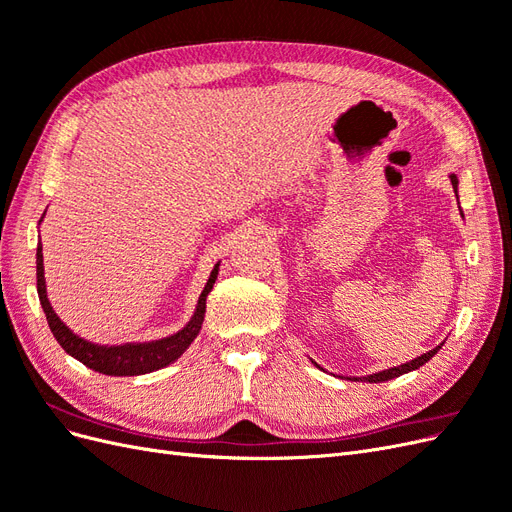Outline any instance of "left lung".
Listing matches in <instances>:
<instances>
[{"instance_id": "obj_1", "label": "left lung", "mask_w": 512, "mask_h": 512, "mask_svg": "<svg viewBox=\"0 0 512 512\" xmlns=\"http://www.w3.org/2000/svg\"><path fill=\"white\" fill-rule=\"evenodd\" d=\"M451 183H453V190L457 192V175H451ZM442 348V344L440 346H436L433 350H429V352H425V354H421V356H416L414 361H410V363H404V365H399V367H391V369H386V371H380V374H374V376H367V378H363L365 382H384V380H393V378H397V376H401V374H408V371H412V369H418L421 365H425L433 354H436L438 350ZM356 380V378H354Z\"/></svg>"}]
</instances>
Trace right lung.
<instances>
[{
	"mask_svg": "<svg viewBox=\"0 0 512 512\" xmlns=\"http://www.w3.org/2000/svg\"><path fill=\"white\" fill-rule=\"evenodd\" d=\"M36 280H38V297L40 305L46 314V322H49L51 333L59 342V346L64 348L68 354H72L74 359H79L83 365L89 369L100 371L104 376H138V374H149V371H156L160 367H166L168 363H173L175 359L185 352L194 337L200 331V324L205 320V303H207V294L211 292L215 280H218V267L215 265L211 271L209 282L200 294L198 307L194 312V318L185 324V327L164 339H158V342H149V344H126V346H96L91 342H85L79 335H74L64 322L57 318L53 312V307L46 299V286H44V267H42V245L38 243V254H36Z\"/></svg>",
	"mask_w": 512,
	"mask_h": 512,
	"instance_id": "1",
	"label": "right lung"
}]
</instances>
